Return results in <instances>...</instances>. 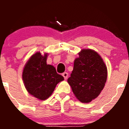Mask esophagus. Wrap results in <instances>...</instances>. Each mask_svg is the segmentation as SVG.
<instances>
[{
    "label": "esophagus",
    "instance_id": "esophagus-1",
    "mask_svg": "<svg viewBox=\"0 0 129 129\" xmlns=\"http://www.w3.org/2000/svg\"><path fill=\"white\" fill-rule=\"evenodd\" d=\"M62 76L64 77V79H67L68 76V74L67 72H64L63 74H62Z\"/></svg>",
    "mask_w": 129,
    "mask_h": 129
}]
</instances>
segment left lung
<instances>
[{"mask_svg":"<svg viewBox=\"0 0 129 129\" xmlns=\"http://www.w3.org/2000/svg\"><path fill=\"white\" fill-rule=\"evenodd\" d=\"M107 78V68L100 55L90 49H83L74 63L68 83L79 101L89 103L103 89Z\"/></svg>","mask_w":129,"mask_h":129,"instance_id":"left-lung-1","label":"left lung"}]
</instances>
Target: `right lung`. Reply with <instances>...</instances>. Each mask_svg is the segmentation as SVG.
Masks as SVG:
<instances>
[{
	"mask_svg": "<svg viewBox=\"0 0 129 129\" xmlns=\"http://www.w3.org/2000/svg\"><path fill=\"white\" fill-rule=\"evenodd\" d=\"M48 53L37 52L25 64L22 79L26 90L40 100H45L52 95L55 88L64 77L58 74L53 66L47 64Z\"/></svg>",
	"mask_w": 129,
	"mask_h": 129,
	"instance_id": "obj_1",
	"label": "right lung"
}]
</instances>
